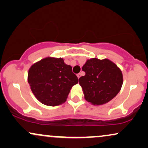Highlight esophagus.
<instances>
[{"mask_svg":"<svg viewBox=\"0 0 148 148\" xmlns=\"http://www.w3.org/2000/svg\"><path fill=\"white\" fill-rule=\"evenodd\" d=\"M76 76H77V77H78V79H79V78H80V73H78V74H76Z\"/></svg>","mask_w":148,"mask_h":148,"instance_id":"esophagus-1","label":"esophagus"}]
</instances>
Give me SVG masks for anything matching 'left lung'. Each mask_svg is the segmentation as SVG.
<instances>
[{
    "label": "left lung",
    "instance_id": "1",
    "mask_svg": "<svg viewBox=\"0 0 148 148\" xmlns=\"http://www.w3.org/2000/svg\"><path fill=\"white\" fill-rule=\"evenodd\" d=\"M85 75L79 78L85 100L93 104L101 105L117 96L123 83L121 70L108 59L93 58L83 66Z\"/></svg>",
    "mask_w": 148,
    "mask_h": 148
}]
</instances>
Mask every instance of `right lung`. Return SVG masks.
Listing matches in <instances>:
<instances>
[{
  "instance_id": "add662e5",
  "label": "right lung",
  "mask_w": 148,
  "mask_h": 148,
  "mask_svg": "<svg viewBox=\"0 0 148 148\" xmlns=\"http://www.w3.org/2000/svg\"><path fill=\"white\" fill-rule=\"evenodd\" d=\"M28 82L33 94L42 104L57 106L66 100L78 78L63 59L48 57L31 67Z\"/></svg>"
}]
</instances>
